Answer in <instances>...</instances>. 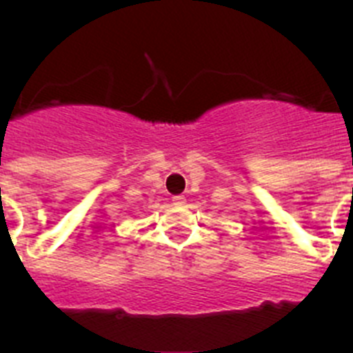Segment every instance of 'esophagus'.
Here are the masks:
<instances>
[{
	"label": "esophagus",
	"instance_id": "obj_1",
	"mask_svg": "<svg viewBox=\"0 0 353 353\" xmlns=\"http://www.w3.org/2000/svg\"><path fill=\"white\" fill-rule=\"evenodd\" d=\"M183 203H185V198H183V196H173V205H176V207H182Z\"/></svg>",
	"mask_w": 353,
	"mask_h": 353
}]
</instances>
